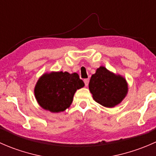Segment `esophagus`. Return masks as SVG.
I'll return each instance as SVG.
<instances>
[{
    "label": "esophagus",
    "mask_w": 156,
    "mask_h": 156,
    "mask_svg": "<svg viewBox=\"0 0 156 156\" xmlns=\"http://www.w3.org/2000/svg\"><path fill=\"white\" fill-rule=\"evenodd\" d=\"M84 84H85V86H87L88 84H89V79L88 78H86V79L84 80Z\"/></svg>",
    "instance_id": "esophagus-1"
}]
</instances>
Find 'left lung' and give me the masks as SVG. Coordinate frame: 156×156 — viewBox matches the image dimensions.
<instances>
[{
	"label": "left lung",
	"instance_id": "left-lung-1",
	"mask_svg": "<svg viewBox=\"0 0 156 156\" xmlns=\"http://www.w3.org/2000/svg\"><path fill=\"white\" fill-rule=\"evenodd\" d=\"M89 90L97 103L105 107H114L126 97L127 83L124 77L100 66L91 76Z\"/></svg>",
	"mask_w": 156,
	"mask_h": 156
}]
</instances>
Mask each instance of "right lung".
<instances>
[{
	"label": "right lung",
	"instance_id": "obj_1",
	"mask_svg": "<svg viewBox=\"0 0 156 156\" xmlns=\"http://www.w3.org/2000/svg\"><path fill=\"white\" fill-rule=\"evenodd\" d=\"M84 86L77 73L52 72L41 77L34 87V96L44 109L63 112L72 104L77 90Z\"/></svg>",
	"mask_w": 156,
	"mask_h": 156
}]
</instances>
